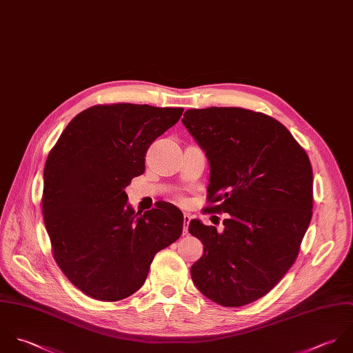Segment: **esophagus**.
Returning a JSON list of instances; mask_svg holds the SVG:
<instances>
[{
    "label": "esophagus",
    "mask_w": 353,
    "mask_h": 353,
    "mask_svg": "<svg viewBox=\"0 0 353 353\" xmlns=\"http://www.w3.org/2000/svg\"><path fill=\"white\" fill-rule=\"evenodd\" d=\"M191 221V215L188 212L184 214V228H183V234H188V225Z\"/></svg>",
    "instance_id": "34e87169"
}]
</instances>
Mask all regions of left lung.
Returning a JSON list of instances; mask_svg holds the SVG:
<instances>
[{
  "label": "left lung",
  "instance_id": "obj_1",
  "mask_svg": "<svg viewBox=\"0 0 353 353\" xmlns=\"http://www.w3.org/2000/svg\"><path fill=\"white\" fill-rule=\"evenodd\" d=\"M210 163L208 212H228L223 230L192 219L205 245L192 281L223 307L269 293L293 265L312 216L308 155L280 121L241 108L190 109L181 120Z\"/></svg>",
  "mask_w": 353,
  "mask_h": 353
}]
</instances>
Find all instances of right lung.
<instances>
[{
	"instance_id": "right-lung-1",
	"label": "right lung",
	"mask_w": 353,
	"mask_h": 353,
	"mask_svg": "<svg viewBox=\"0 0 353 353\" xmlns=\"http://www.w3.org/2000/svg\"><path fill=\"white\" fill-rule=\"evenodd\" d=\"M183 108L98 105L79 113L49 152L42 212L57 265L87 296L123 300L145 281L155 254L183 233L184 216L161 203L141 215L125 187L144 173L150 144Z\"/></svg>"
}]
</instances>
